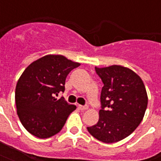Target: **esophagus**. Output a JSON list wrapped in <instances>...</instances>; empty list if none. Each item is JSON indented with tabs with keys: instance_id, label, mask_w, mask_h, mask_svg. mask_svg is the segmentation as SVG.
<instances>
[{
	"instance_id": "obj_1",
	"label": "esophagus",
	"mask_w": 161,
	"mask_h": 161,
	"mask_svg": "<svg viewBox=\"0 0 161 161\" xmlns=\"http://www.w3.org/2000/svg\"><path fill=\"white\" fill-rule=\"evenodd\" d=\"M78 108H80L81 110H86V109H88V106H83V105H78Z\"/></svg>"
}]
</instances>
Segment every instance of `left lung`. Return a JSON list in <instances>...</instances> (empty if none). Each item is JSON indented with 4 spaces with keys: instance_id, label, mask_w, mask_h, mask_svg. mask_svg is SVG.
<instances>
[{
    "instance_id": "obj_1",
    "label": "left lung",
    "mask_w": 161,
    "mask_h": 161,
    "mask_svg": "<svg viewBox=\"0 0 161 161\" xmlns=\"http://www.w3.org/2000/svg\"><path fill=\"white\" fill-rule=\"evenodd\" d=\"M95 70L103 83L102 108L98 122L88 127V131L104 143L120 142L131 135L144 117L148 100L145 85L127 67L114 64Z\"/></svg>"
}]
</instances>
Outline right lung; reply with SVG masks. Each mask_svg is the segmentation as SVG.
<instances>
[{
	"label": "right lung",
	"mask_w": 161,
	"mask_h": 161,
	"mask_svg": "<svg viewBox=\"0 0 161 161\" xmlns=\"http://www.w3.org/2000/svg\"><path fill=\"white\" fill-rule=\"evenodd\" d=\"M79 65L64 56L49 54L23 71L16 84L15 103L19 121L30 134L46 139L62 129L77 107L55 97L64 91L67 75Z\"/></svg>",
	"instance_id": "right-lung-1"
}]
</instances>
